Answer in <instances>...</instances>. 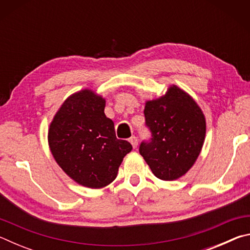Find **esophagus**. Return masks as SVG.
Returning <instances> with one entry per match:
<instances>
[{"instance_id": "34e87169", "label": "esophagus", "mask_w": 250, "mask_h": 250, "mask_svg": "<svg viewBox=\"0 0 250 250\" xmlns=\"http://www.w3.org/2000/svg\"><path fill=\"white\" fill-rule=\"evenodd\" d=\"M129 141H130L131 145H132V146L135 149V147H137V146H138V138L134 137V135H133V137H131L129 139Z\"/></svg>"}]
</instances>
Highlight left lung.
<instances>
[{"instance_id":"8db88e82","label":"left lung","mask_w":250,"mask_h":250,"mask_svg":"<svg viewBox=\"0 0 250 250\" xmlns=\"http://www.w3.org/2000/svg\"><path fill=\"white\" fill-rule=\"evenodd\" d=\"M145 117L151 137L141 142L139 152L158 179H179L192 167L204 143L206 124L201 108L172 86L166 96L147 101Z\"/></svg>"}]
</instances>
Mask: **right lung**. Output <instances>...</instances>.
<instances>
[{"label": "right lung", "instance_id": "add662e5", "mask_svg": "<svg viewBox=\"0 0 250 250\" xmlns=\"http://www.w3.org/2000/svg\"><path fill=\"white\" fill-rule=\"evenodd\" d=\"M104 105V99L94 91H79L62 104L48 130L49 147L58 166L78 184L91 188L111 183L132 150L128 141L117 139Z\"/></svg>", "mask_w": 250, "mask_h": 250}]
</instances>
